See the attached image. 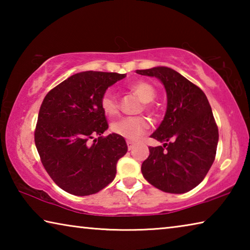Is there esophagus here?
Returning a JSON list of instances; mask_svg holds the SVG:
<instances>
[{
  "label": "esophagus",
  "instance_id": "1",
  "mask_svg": "<svg viewBox=\"0 0 250 250\" xmlns=\"http://www.w3.org/2000/svg\"><path fill=\"white\" fill-rule=\"evenodd\" d=\"M126 146H128L129 150H132L133 146H134V143L132 141H130V140H126Z\"/></svg>",
  "mask_w": 250,
  "mask_h": 250
}]
</instances>
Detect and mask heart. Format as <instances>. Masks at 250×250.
<instances>
[{"label":"heart","instance_id":"heart-1","mask_svg":"<svg viewBox=\"0 0 250 250\" xmlns=\"http://www.w3.org/2000/svg\"><path fill=\"white\" fill-rule=\"evenodd\" d=\"M128 89L132 91L139 99L143 101V109L153 112L154 108L151 101L155 98L156 89L150 83L138 80L128 84ZM100 107L105 116L115 117L119 113V101L112 91H104L100 98ZM149 128V121L145 117H125L112 122L110 130L117 135L128 140L140 138Z\"/></svg>","mask_w":250,"mask_h":250}]
</instances>
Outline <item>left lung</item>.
<instances>
[{
	"mask_svg": "<svg viewBox=\"0 0 250 250\" xmlns=\"http://www.w3.org/2000/svg\"><path fill=\"white\" fill-rule=\"evenodd\" d=\"M137 73L159 78L167 95L166 117L151 135L166 143L149 147L142 174L163 192L191 191L204 180L216 156L218 128L208 100L200 87L167 67Z\"/></svg>",
	"mask_w": 250,
	"mask_h": 250,
	"instance_id": "obj_1",
	"label": "left lung"
}]
</instances>
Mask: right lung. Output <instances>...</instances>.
I'll use <instances>...</instances> for the list:
<instances>
[{
    "instance_id": "add662e5",
    "label": "right lung",
    "mask_w": 250,
    "mask_h": 250,
    "mask_svg": "<svg viewBox=\"0 0 250 250\" xmlns=\"http://www.w3.org/2000/svg\"><path fill=\"white\" fill-rule=\"evenodd\" d=\"M125 77L92 70L75 74L49 90L42 103L35 146L46 172L67 193L91 195L115 179L118 160L128 146L120 135H101L108 121L100 98Z\"/></svg>"
}]
</instances>
